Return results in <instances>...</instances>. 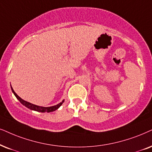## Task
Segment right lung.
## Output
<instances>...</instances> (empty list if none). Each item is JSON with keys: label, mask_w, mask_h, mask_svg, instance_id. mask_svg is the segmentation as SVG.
I'll return each instance as SVG.
<instances>
[{"label": "right lung", "mask_w": 152, "mask_h": 152, "mask_svg": "<svg viewBox=\"0 0 152 152\" xmlns=\"http://www.w3.org/2000/svg\"><path fill=\"white\" fill-rule=\"evenodd\" d=\"M11 89H12V93L14 94V95L16 96V98H17V100H19V102H20L23 105H24L25 107H28V109H30L31 110H34V111L40 112H54L56 110L58 109V108L61 107V105L64 102V100H63L62 102H61L60 103L57 104V105H56L51 106V107H42V106H38V105H34V104H32V103H31V102H27V101H26V100H23L22 98H21L18 95H17V94L15 93V91L13 90L12 87V86H11Z\"/></svg>", "instance_id": "1"}]
</instances>
